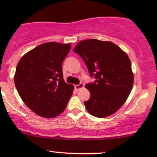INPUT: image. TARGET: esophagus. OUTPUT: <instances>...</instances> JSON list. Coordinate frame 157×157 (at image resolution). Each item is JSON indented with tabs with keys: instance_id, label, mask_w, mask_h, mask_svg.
Segmentation results:
<instances>
[{
	"instance_id": "esophagus-1",
	"label": "esophagus",
	"mask_w": 157,
	"mask_h": 157,
	"mask_svg": "<svg viewBox=\"0 0 157 157\" xmlns=\"http://www.w3.org/2000/svg\"><path fill=\"white\" fill-rule=\"evenodd\" d=\"M83 87H84V85L82 83H80L78 85H75V89L76 90H79V89H82V88H83Z\"/></svg>"
}]
</instances>
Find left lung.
Returning a JSON list of instances; mask_svg holds the SVG:
<instances>
[{"mask_svg":"<svg viewBox=\"0 0 157 157\" xmlns=\"http://www.w3.org/2000/svg\"><path fill=\"white\" fill-rule=\"evenodd\" d=\"M87 66L95 81L86 85L91 94L85 101L94 117L103 118L116 112L125 103L134 84L131 63L127 54L109 41L89 39L74 48Z\"/></svg>","mask_w":157,"mask_h":157,"instance_id":"8db88e82","label":"left lung"}]
</instances>
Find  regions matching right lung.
<instances>
[{"instance_id":"obj_1","label":"right lung","mask_w":157,"mask_h":157,"mask_svg":"<svg viewBox=\"0 0 157 157\" xmlns=\"http://www.w3.org/2000/svg\"><path fill=\"white\" fill-rule=\"evenodd\" d=\"M71 44L46 43L23 55L16 68L15 84L24 103L36 114L55 117L67 105L74 86L63 80L62 64Z\"/></svg>"}]
</instances>
